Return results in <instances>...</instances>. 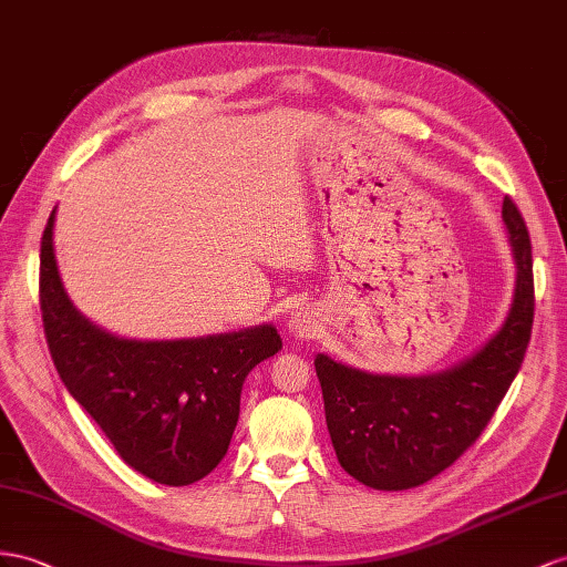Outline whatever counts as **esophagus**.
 Listing matches in <instances>:
<instances>
[{
  "mask_svg": "<svg viewBox=\"0 0 567 567\" xmlns=\"http://www.w3.org/2000/svg\"><path fill=\"white\" fill-rule=\"evenodd\" d=\"M316 330H318V318L309 309H299L297 313H292V318H289V332L299 340L313 338Z\"/></svg>",
  "mask_w": 567,
  "mask_h": 567,
  "instance_id": "obj_1",
  "label": "esophagus"
}]
</instances>
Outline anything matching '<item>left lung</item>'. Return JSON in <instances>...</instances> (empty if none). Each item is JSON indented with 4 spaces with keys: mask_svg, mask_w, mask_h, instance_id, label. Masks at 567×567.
I'll use <instances>...</instances> for the list:
<instances>
[{
    "mask_svg": "<svg viewBox=\"0 0 567 567\" xmlns=\"http://www.w3.org/2000/svg\"><path fill=\"white\" fill-rule=\"evenodd\" d=\"M503 220L517 266L515 295L482 350L429 375H381L328 354L313 359L338 462L364 486L404 491L447 470L482 435L515 381L534 321L532 241L507 196Z\"/></svg>",
    "mask_w": 567,
    "mask_h": 567,
    "instance_id": "left-lung-1",
    "label": "left lung"
}]
</instances>
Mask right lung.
I'll list each match as a JSON object with an SVG mask.
<instances>
[{
  "label": "right lung",
  "mask_w": 567,
  "mask_h": 567,
  "mask_svg": "<svg viewBox=\"0 0 567 567\" xmlns=\"http://www.w3.org/2000/svg\"><path fill=\"white\" fill-rule=\"evenodd\" d=\"M54 213L40 241V311L62 383L128 467L165 486L208 476L235 433L246 375L282 350L278 330L264 323L165 342L110 336L66 295L54 258Z\"/></svg>",
  "instance_id": "add662e5"
}]
</instances>
